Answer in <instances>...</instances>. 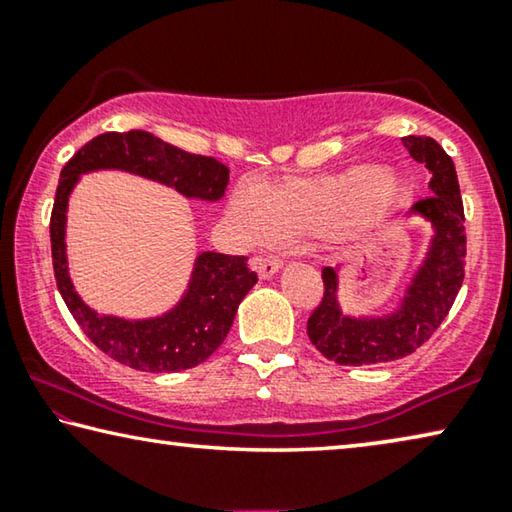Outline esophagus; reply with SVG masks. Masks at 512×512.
<instances>
[{
	"label": "esophagus",
	"mask_w": 512,
	"mask_h": 512,
	"mask_svg": "<svg viewBox=\"0 0 512 512\" xmlns=\"http://www.w3.org/2000/svg\"><path fill=\"white\" fill-rule=\"evenodd\" d=\"M253 266H255V271L259 273V278H271L273 273H276L280 266H282V262L278 257H273V255H259V257H255L253 259Z\"/></svg>",
	"instance_id": "34e87169"
}]
</instances>
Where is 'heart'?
I'll return each mask as SVG.
<instances>
[{"mask_svg": "<svg viewBox=\"0 0 512 512\" xmlns=\"http://www.w3.org/2000/svg\"><path fill=\"white\" fill-rule=\"evenodd\" d=\"M404 202V183L393 170L352 165L319 177H287L239 186L227 204V220L243 243L257 246L319 234L333 241L368 239L391 223Z\"/></svg>", "mask_w": 512, "mask_h": 512, "instance_id": "obj_1", "label": "heart"}]
</instances>
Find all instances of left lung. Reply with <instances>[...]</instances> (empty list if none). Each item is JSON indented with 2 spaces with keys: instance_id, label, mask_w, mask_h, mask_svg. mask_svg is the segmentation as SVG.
Instances as JSON below:
<instances>
[{
  "instance_id": "1",
  "label": "left lung",
  "mask_w": 512,
  "mask_h": 512,
  "mask_svg": "<svg viewBox=\"0 0 512 512\" xmlns=\"http://www.w3.org/2000/svg\"><path fill=\"white\" fill-rule=\"evenodd\" d=\"M402 144L432 172V195L411 213L430 220L434 236L425 262L411 278L400 308L386 317H347L338 303V271H322L324 296L308 319V338L338 365H377L409 356L439 329L464 280L467 234L464 207L451 156L425 135H407Z\"/></svg>"
}]
</instances>
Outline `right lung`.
I'll list each match as a JSON object with an SVG mask.
<instances>
[{"label":"right lung","mask_w":512,"mask_h":512,"mask_svg":"<svg viewBox=\"0 0 512 512\" xmlns=\"http://www.w3.org/2000/svg\"><path fill=\"white\" fill-rule=\"evenodd\" d=\"M124 170L165 183L186 197L216 202L223 197L230 170L211 156L188 154L144 131L103 133L87 142L64 165L50 216L52 269L61 299L87 338L114 361L142 372H179L200 365L223 345L236 308L257 282L248 257L202 253L177 308L154 319L98 315L80 299L66 266V207L80 174Z\"/></svg>","instance_id":"add662e5"}]
</instances>
